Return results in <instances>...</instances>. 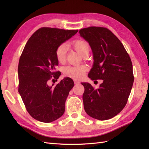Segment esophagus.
<instances>
[{"label":"esophagus","instance_id":"esophagus-1","mask_svg":"<svg viewBox=\"0 0 149 149\" xmlns=\"http://www.w3.org/2000/svg\"><path fill=\"white\" fill-rule=\"evenodd\" d=\"M74 83L75 84H79L80 83V82L79 81H77V80H74Z\"/></svg>","mask_w":149,"mask_h":149}]
</instances>
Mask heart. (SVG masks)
I'll use <instances>...</instances> for the list:
<instances>
[{
	"instance_id": "obj_1",
	"label": "heart",
	"mask_w": 149,
	"mask_h": 149,
	"mask_svg": "<svg viewBox=\"0 0 149 149\" xmlns=\"http://www.w3.org/2000/svg\"><path fill=\"white\" fill-rule=\"evenodd\" d=\"M71 47L83 57L88 56L90 52L89 43L83 39H78L71 43ZM67 47L61 44L56 49L55 56L57 61L60 63H64L66 60ZM86 72V67L83 65L68 66L63 68V73L65 76L74 79H82Z\"/></svg>"
}]
</instances>
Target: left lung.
<instances>
[{
	"label": "left lung",
	"instance_id": "8db88e82",
	"mask_svg": "<svg viewBox=\"0 0 149 149\" xmlns=\"http://www.w3.org/2000/svg\"><path fill=\"white\" fill-rule=\"evenodd\" d=\"M79 33L93 53L94 64L88 77L103 80L96 89L88 83H81L84 110L94 119H111L124 109L131 91L134 80L131 60L123 43L107 28L89 26Z\"/></svg>",
	"mask_w": 149,
	"mask_h": 149
}]
</instances>
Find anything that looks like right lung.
I'll return each instance as SVG.
<instances>
[{"label": "right lung", "instance_id": "right-lung-1", "mask_svg": "<svg viewBox=\"0 0 149 149\" xmlns=\"http://www.w3.org/2000/svg\"><path fill=\"white\" fill-rule=\"evenodd\" d=\"M78 31L42 27L25 45L18 66V91L26 111L36 120L49 123L64 114L66 100L74 86L73 79L65 78L53 88L48 81L57 80L61 74L56 71V48Z\"/></svg>", "mask_w": 149, "mask_h": 149}]
</instances>
